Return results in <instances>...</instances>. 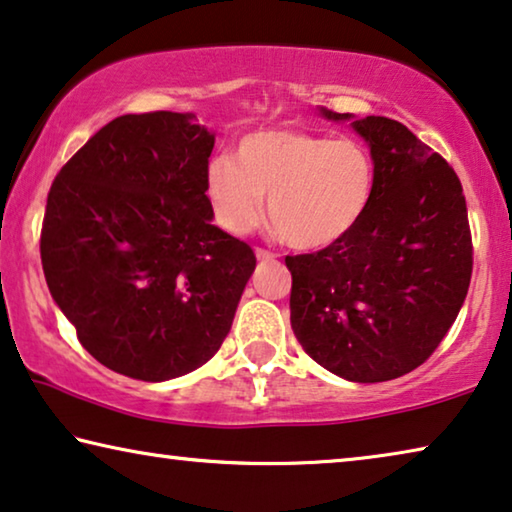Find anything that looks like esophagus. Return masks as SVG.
<instances>
[{"label":"esophagus","instance_id":"34e87169","mask_svg":"<svg viewBox=\"0 0 512 512\" xmlns=\"http://www.w3.org/2000/svg\"><path fill=\"white\" fill-rule=\"evenodd\" d=\"M255 255L259 262H276L278 259V253H273V250H266V248H257Z\"/></svg>","mask_w":512,"mask_h":512}]
</instances>
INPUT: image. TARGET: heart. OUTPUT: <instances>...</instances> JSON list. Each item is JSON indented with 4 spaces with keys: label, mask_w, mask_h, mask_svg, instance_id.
<instances>
[{
    "label": "heart",
    "mask_w": 512,
    "mask_h": 512,
    "mask_svg": "<svg viewBox=\"0 0 512 512\" xmlns=\"http://www.w3.org/2000/svg\"><path fill=\"white\" fill-rule=\"evenodd\" d=\"M375 181V160L361 142L301 128L243 135L234 160L218 156L207 167V195L227 232H253L269 195L273 227L299 250L345 239L368 211Z\"/></svg>",
    "instance_id": "obj_1"
}]
</instances>
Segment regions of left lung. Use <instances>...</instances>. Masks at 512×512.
Here are the masks:
<instances>
[{"mask_svg":"<svg viewBox=\"0 0 512 512\" xmlns=\"http://www.w3.org/2000/svg\"><path fill=\"white\" fill-rule=\"evenodd\" d=\"M352 126L370 144L375 195L345 239L285 257L289 319L312 361L375 384L416 370L439 347L467 299L474 246L462 183L437 151L395 119Z\"/></svg>","mask_w":512,"mask_h":512,"instance_id":"obj_1","label":"left lung"}]
</instances>
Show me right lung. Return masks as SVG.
I'll list each match as a JSON object with an SVG mask.
<instances>
[{
    "instance_id": "obj_1",
    "label": "right lung",
    "mask_w": 512,
    "mask_h": 512,
    "mask_svg": "<svg viewBox=\"0 0 512 512\" xmlns=\"http://www.w3.org/2000/svg\"><path fill=\"white\" fill-rule=\"evenodd\" d=\"M190 112L112 119L48 193L41 262L82 347L119 375L165 381L209 361L232 329L255 253L211 225L216 137Z\"/></svg>"
}]
</instances>
